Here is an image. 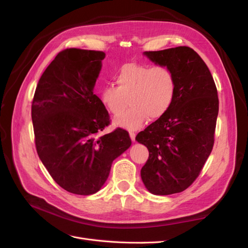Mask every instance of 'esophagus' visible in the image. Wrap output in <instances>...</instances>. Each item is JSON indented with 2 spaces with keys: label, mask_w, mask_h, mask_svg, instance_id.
I'll use <instances>...</instances> for the list:
<instances>
[{
  "label": "esophagus",
  "mask_w": 248,
  "mask_h": 248,
  "mask_svg": "<svg viewBox=\"0 0 248 248\" xmlns=\"http://www.w3.org/2000/svg\"><path fill=\"white\" fill-rule=\"evenodd\" d=\"M129 136H130V139H131L132 141L136 140V133H134V132H130Z\"/></svg>",
  "instance_id": "34e87169"
}]
</instances>
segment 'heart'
<instances>
[{"instance_id":"heart-1","label":"heart","mask_w":248,"mask_h":248,"mask_svg":"<svg viewBox=\"0 0 248 248\" xmlns=\"http://www.w3.org/2000/svg\"><path fill=\"white\" fill-rule=\"evenodd\" d=\"M114 86H106L99 92L103 108L112 116H119L115 124L137 130L147 118L155 121L170 110L175 99L176 79L167 66L127 63L114 74ZM131 108L120 116L128 103Z\"/></svg>"}]
</instances>
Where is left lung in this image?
<instances>
[{
	"mask_svg": "<svg viewBox=\"0 0 248 248\" xmlns=\"http://www.w3.org/2000/svg\"><path fill=\"white\" fill-rule=\"evenodd\" d=\"M145 55L169 67L176 79L170 110L136 138L149 150L140 170L146 188L168 196L188 188L204 168L214 145L218 95L211 72L192 48L178 46Z\"/></svg>",
	"mask_w": 248,
	"mask_h": 248,
	"instance_id": "left-lung-1",
	"label": "left lung"
}]
</instances>
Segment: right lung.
<instances>
[{
	"label": "right lung",
	"mask_w": 248,
	"mask_h": 248,
	"mask_svg": "<svg viewBox=\"0 0 248 248\" xmlns=\"http://www.w3.org/2000/svg\"><path fill=\"white\" fill-rule=\"evenodd\" d=\"M106 54L66 48L42 73L32 101L36 150L63 189L89 196L98 191L111 163L131 145L128 131L100 134L110 124L93 88Z\"/></svg>",
	"instance_id": "obj_1"
}]
</instances>
